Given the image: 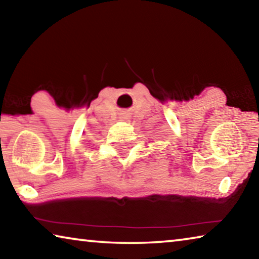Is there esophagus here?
<instances>
[{"label": "esophagus", "mask_w": 259, "mask_h": 259, "mask_svg": "<svg viewBox=\"0 0 259 259\" xmlns=\"http://www.w3.org/2000/svg\"><path fill=\"white\" fill-rule=\"evenodd\" d=\"M121 119H122V121H130V117L128 115H123Z\"/></svg>", "instance_id": "obj_1"}]
</instances>
